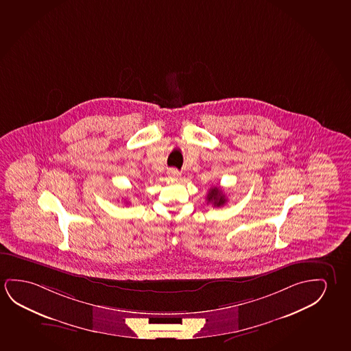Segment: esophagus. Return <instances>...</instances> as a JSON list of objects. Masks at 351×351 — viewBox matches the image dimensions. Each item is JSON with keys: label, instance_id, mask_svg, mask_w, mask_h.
Listing matches in <instances>:
<instances>
[{"label": "esophagus", "instance_id": "esophagus-1", "mask_svg": "<svg viewBox=\"0 0 351 351\" xmlns=\"http://www.w3.org/2000/svg\"><path fill=\"white\" fill-rule=\"evenodd\" d=\"M180 176H182V174H180L178 169H171V171L168 172V177L171 179H174V180L180 178Z\"/></svg>", "mask_w": 351, "mask_h": 351}]
</instances>
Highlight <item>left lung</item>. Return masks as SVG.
<instances>
[{"label": "left lung", "instance_id": "left-lung-1", "mask_svg": "<svg viewBox=\"0 0 351 351\" xmlns=\"http://www.w3.org/2000/svg\"><path fill=\"white\" fill-rule=\"evenodd\" d=\"M212 204L215 207H220V206H224L226 204V199H225V195L223 194V191L217 186L210 189L208 195H207V204Z\"/></svg>", "mask_w": 351, "mask_h": 351}]
</instances>
